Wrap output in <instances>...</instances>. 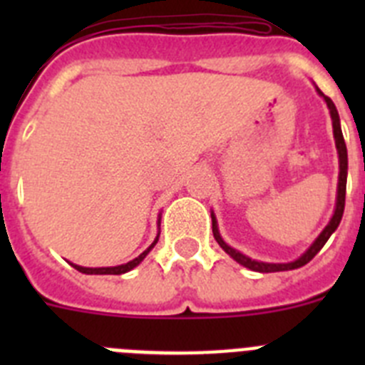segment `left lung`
<instances>
[{
  "label": "left lung",
  "instance_id": "1",
  "mask_svg": "<svg viewBox=\"0 0 365 365\" xmlns=\"http://www.w3.org/2000/svg\"><path fill=\"white\" fill-rule=\"evenodd\" d=\"M316 91L322 98L325 100V104H327L329 113H331V120H333V135H334V144H336V151H338V168H340V173H338V188H336V205H334V212L331 221L327 222V227L320 232V235L312 241L311 247L305 250L299 257H296L294 261H289V263H265V261H257L252 259V257L245 256L243 252L240 250H235L232 248L230 245L225 243V240L219 234V227H217V219H215V214L212 212V232H214L215 241L219 243V247L232 257L235 259L240 265L247 267V269L254 270V272H282V270H294L299 269V267L307 265L309 261L316 256V254L320 252L322 247L327 243V240L333 235V232L336 230L338 225L341 221V215H344V206H346V185H347V148L346 143H344V135H341V128H340V117H338L336 106L333 104V100L325 96L324 93L316 87Z\"/></svg>",
  "mask_w": 365,
  "mask_h": 365
}]
</instances>
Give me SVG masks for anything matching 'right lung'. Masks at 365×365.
Wrapping results in <instances>:
<instances>
[{"label":"right lung","instance_id":"obj_1","mask_svg":"<svg viewBox=\"0 0 365 365\" xmlns=\"http://www.w3.org/2000/svg\"><path fill=\"white\" fill-rule=\"evenodd\" d=\"M157 222H159V227H160V214H159V221H157ZM159 235H160V232H157V237H155L153 243H151L150 247H148L146 250L140 254V256L135 257V259H131V261H128V263H124V265L95 267V269H93V267H80V265H74V263H71V267H74V269L78 270V272H82V274H125V272H130L131 269H135L137 265H140L144 257H146L148 254L151 252V248H153L155 245H157V241H159Z\"/></svg>","mask_w":365,"mask_h":365}]
</instances>
